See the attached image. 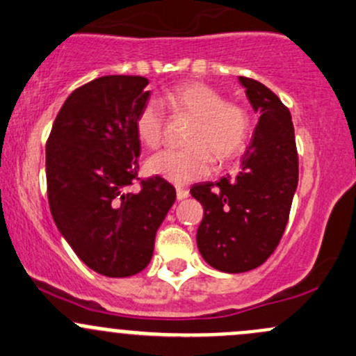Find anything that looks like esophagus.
<instances>
[{"label": "esophagus", "mask_w": 356, "mask_h": 356, "mask_svg": "<svg viewBox=\"0 0 356 356\" xmlns=\"http://www.w3.org/2000/svg\"><path fill=\"white\" fill-rule=\"evenodd\" d=\"M175 193H177V200H186V197L189 196V189L188 188H182V186H177L175 188Z\"/></svg>", "instance_id": "esophagus-1"}]
</instances>
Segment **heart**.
Returning <instances> with one entry per match:
<instances>
[{
    "label": "heart",
    "instance_id": "heart-1",
    "mask_svg": "<svg viewBox=\"0 0 356 356\" xmlns=\"http://www.w3.org/2000/svg\"><path fill=\"white\" fill-rule=\"evenodd\" d=\"M163 99L170 109L194 119L188 138L193 147L168 148L149 156V174L175 184L196 181L208 174L213 159L225 163L245 149L252 119L242 104L228 102L222 92L197 81L175 85ZM134 129L145 147H160L165 134L163 107L156 100H147L134 118Z\"/></svg>",
    "mask_w": 356,
    "mask_h": 356
}]
</instances>
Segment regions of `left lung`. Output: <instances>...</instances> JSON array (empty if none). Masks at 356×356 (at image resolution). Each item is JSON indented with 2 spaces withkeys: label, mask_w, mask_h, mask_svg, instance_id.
I'll use <instances>...</instances> for the list:
<instances>
[{
  "label": "left lung",
  "mask_w": 356,
  "mask_h": 356,
  "mask_svg": "<svg viewBox=\"0 0 356 356\" xmlns=\"http://www.w3.org/2000/svg\"><path fill=\"white\" fill-rule=\"evenodd\" d=\"M259 122L235 175L194 184L203 204L196 242L203 259L223 273L264 263L283 237L298 184V155L290 111L266 85L238 76Z\"/></svg>",
  "instance_id": "1"
}]
</instances>
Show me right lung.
<instances>
[{"mask_svg":"<svg viewBox=\"0 0 356 356\" xmlns=\"http://www.w3.org/2000/svg\"><path fill=\"white\" fill-rule=\"evenodd\" d=\"M145 76L111 74L63 104L46 143L47 200L66 242L93 271L124 278L148 266L155 234L175 201L165 179L138 177L134 118L148 100ZM140 188L129 193L131 185Z\"/></svg>","mask_w":356,"mask_h":356,"instance_id":"obj_1","label":"right lung"}]
</instances>
